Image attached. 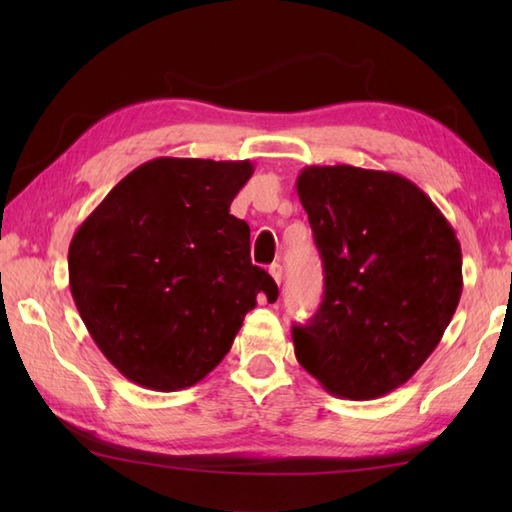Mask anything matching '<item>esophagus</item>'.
Here are the masks:
<instances>
[{
	"label": "esophagus",
	"mask_w": 512,
	"mask_h": 512,
	"mask_svg": "<svg viewBox=\"0 0 512 512\" xmlns=\"http://www.w3.org/2000/svg\"><path fill=\"white\" fill-rule=\"evenodd\" d=\"M268 273L275 279V284H281V277H284V268H281V264H270Z\"/></svg>",
	"instance_id": "esophagus-1"
}]
</instances>
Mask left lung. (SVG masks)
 I'll return each instance as SVG.
<instances>
[{
	"label": "left lung",
	"mask_w": 512,
	"mask_h": 512,
	"mask_svg": "<svg viewBox=\"0 0 512 512\" xmlns=\"http://www.w3.org/2000/svg\"><path fill=\"white\" fill-rule=\"evenodd\" d=\"M297 193L323 259L325 292L295 356L332 396L372 400L436 350L462 295L453 226L411 180L352 165L306 167Z\"/></svg>",
	"instance_id": "1"
}]
</instances>
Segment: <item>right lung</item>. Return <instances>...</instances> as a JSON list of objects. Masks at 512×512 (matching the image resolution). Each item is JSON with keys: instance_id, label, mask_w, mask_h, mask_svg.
<instances>
[{"instance_id": "1", "label": "right lung", "mask_w": 512, "mask_h": 512, "mask_svg": "<svg viewBox=\"0 0 512 512\" xmlns=\"http://www.w3.org/2000/svg\"><path fill=\"white\" fill-rule=\"evenodd\" d=\"M248 160L154 158L76 228L70 290L118 372L154 391L193 387L231 350L257 295L277 284L250 264V228L228 213Z\"/></svg>"}]
</instances>
